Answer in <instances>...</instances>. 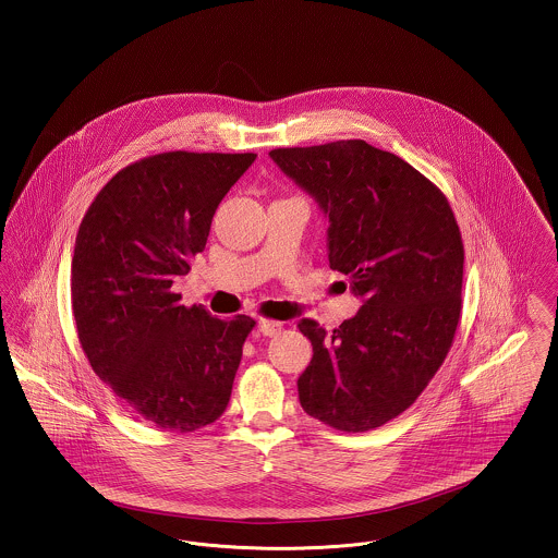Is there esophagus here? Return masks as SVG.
<instances>
[{
  "label": "esophagus",
  "instance_id": "obj_1",
  "mask_svg": "<svg viewBox=\"0 0 558 558\" xmlns=\"http://www.w3.org/2000/svg\"><path fill=\"white\" fill-rule=\"evenodd\" d=\"M257 326H259V332L264 337H276L282 330V322H276V319L262 318L257 322Z\"/></svg>",
  "mask_w": 558,
  "mask_h": 558
}]
</instances>
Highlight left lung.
Listing matches in <instances>:
<instances>
[{
	"label": "left lung",
	"mask_w": 558,
	"mask_h": 558,
	"mask_svg": "<svg viewBox=\"0 0 558 558\" xmlns=\"http://www.w3.org/2000/svg\"><path fill=\"white\" fill-rule=\"evenodd\" d=\"M271 160L328 217V262L362 307L330 335L299 319L314 357L301 408L364 433L425 391L450 351L462 310L464 246L444 192L410 162L364 140L276 148Z\"/></svg>",
	"instance_id": "8db88e82"
}]
</instances>
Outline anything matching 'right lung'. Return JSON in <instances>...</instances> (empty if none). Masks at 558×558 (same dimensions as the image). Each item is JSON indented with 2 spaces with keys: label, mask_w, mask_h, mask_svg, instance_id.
I'll list each match as a JSON object with an SVG mask.
<instances>
[{
  "label": "right lung",
  "mask_w": 558,
  "mask_h": 558,
  "mask_svg": "<svg viewBox=\"0 0 558 558\" xmlns=\"http://www.w3.org/2000/svg\"><path fill=\"white\" fill-rule=\"evenodd\" d=\"M257 155L162 153L121 169L81 221L71 266L80 343L128 408L190 433L228 408L255 319L213 318L171 291L205 251L223 196Z\"/></svg>",
  "instance_id": "add662e5"
}]
</instances>
